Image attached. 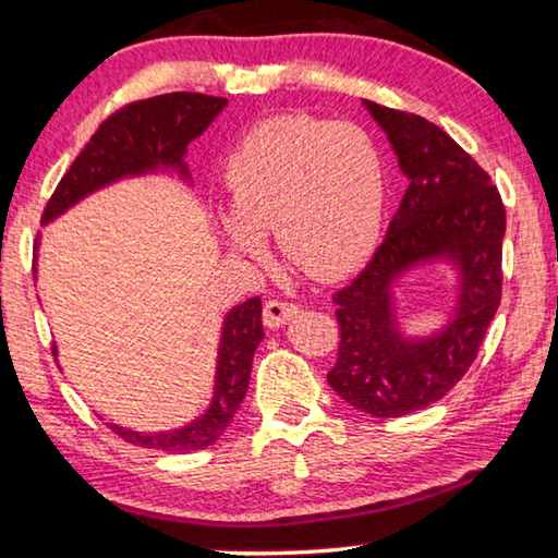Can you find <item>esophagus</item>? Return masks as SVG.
I'll return each instance as SVG.
<instances>
[{"label":"esophagus","mask_w":558,"mask_h":558,"mask_svg":"<svg viewBox=\"0 0 558 558\" xmlns=\"http://www.w3.org/2000/svg\"><path fill=\"white\" fill-rule=\"evenodd\" d=\"M296 314H299L296 304L281 302V299H271V302H267V306H264V324H267L269 329H279L281 324L294 319Z\"/></svg>","instance_id":"34e87169"}]
</instances>
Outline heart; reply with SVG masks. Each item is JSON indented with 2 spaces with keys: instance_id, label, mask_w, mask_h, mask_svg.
<instances>
[{
  "instance_id": "b5f03b06",
  "label": "heart",
  "mask_w": 558,
  "mask_h": 558,
  "mask_svg": "<svg viewBox=\"0 0 558 558\" xmlns=\"http://www.w3.org/2000/svg\"><path fill=\"white\" fill-rule=\"evenodd\" d=\"M229 214L219 231L256 259L274 231L284 259L314 279L356 271L387 211V159L364 126L294 114L256 124L225 161Z\"/></svg>"
}]
</instances>
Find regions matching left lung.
<instances>
[{"instance_id":"8db88e82","label":"left lung","mask_w":558,"mask_h":558,"mask_svg":"<svg viewBox=\"0 0 558 558\" xmlns=\"http://www.w3.org/2000/svg\"><path fill=\"white\" fill-rule=\"evenodd\" d=\"M409 179L387 236L364 271L333 294L339 356L329 387L364 414L397 418L447 397L474 364L501 302L507 211L486 171L424 117L364 99ZM447 260L458 271L450 322L407 338L392 289L411 268Z\"/></svg>"}]
</instances>
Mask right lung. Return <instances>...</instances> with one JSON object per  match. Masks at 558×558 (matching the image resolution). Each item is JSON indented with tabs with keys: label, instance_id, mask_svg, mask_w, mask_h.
Returning <instances> with one entry per match:
<instances>
[{
	"label": "right lung",
	"instance_id": "add662e5",
	"mask_svg": "<svg viewBox=\"0 0 558 558\" xmlns=\"http://www.w3.org/2000/svg\"><path fill=\"white\" fill-rule=\"evenodd\" d=\"M227 99L194 92H171L159 97L132 101L99 124L87 147L66 169L62 182L47 202L41 225L54 221L59 214L72 209L84 196L119 182L124 177L154 174V171H177L190 182L186 147L202 136L217 119ZM39 239L34 242V269H37ZM264 339L262 299H246L231 308L221 327L217 376H214V397L209 409L182 428L144 434L132 428L109 424L111 432L124 441L144 449L171 453H190L211 447L225 434L246 389H250L252 359Z\"/></svg>",
	"mask_w": 558,
	"mask_h": 558
}]
</instances>
